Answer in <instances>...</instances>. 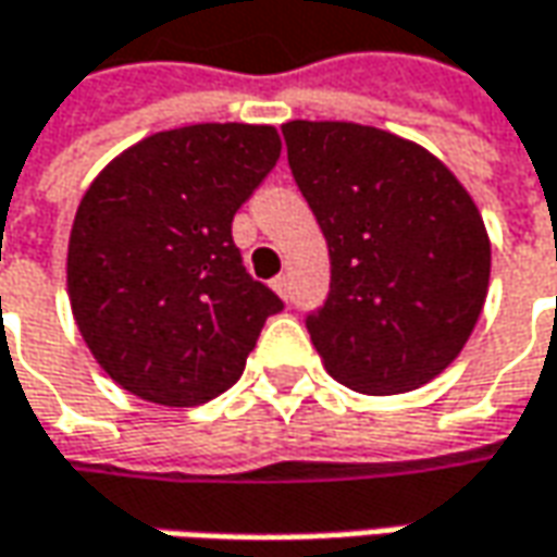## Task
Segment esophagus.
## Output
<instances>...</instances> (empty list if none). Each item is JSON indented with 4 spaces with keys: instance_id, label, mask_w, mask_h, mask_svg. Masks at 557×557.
I'll list each match as a JSON object with an SVG mask.
<instances>
[{
    "instance_id": "34e87169",
    "label": "esophagus",
    "mask_w": 557,
    "mask_h": 557,
    "mask_svg": "<svg viewBox=\"0 0 557 557\" xmlns=\"http://www.w3.org/2000/svg\"><path fill=\"white\" fill-rule=\"evenodd\" d=\"M271 286H274V293H277L280 298H289V277H286V274H280V277L271 280Z\"/></svg>"
}]
</instances>
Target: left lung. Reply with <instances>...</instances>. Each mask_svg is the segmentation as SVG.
Returning a JSON list of instances; mask_svg holds the SVG:
<instances>
[{
	"label": "left lung",
	"mask_w": 557,
	"mask_h": 557,
	"mask_svg": "<svg viewBox=\"0 0 557 557\" xmlns=\"http://www.w3.org/2000/svg\"><path fill=\"white\" fill-rule=\"evenodd\" d=\"M283 138L330 249V296L308 317L326 373L363 394L432 382L487 298L490 237L471 194L385 128L293 120Z\"/></svg>",
	"instance_id": "8db88e82"
}]
</instances>
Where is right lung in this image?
<instances>
[{
    "label": "right lung",
    "mask_w": 557,
    "mask_h": 557,
    "mask_svg": "<svg viewBox=\"0 0 557 557\" xmlns=\"http://www.w3.org/2000/svg\"><path fill=\"white\" fill-rule=\"evenodd\" d=\"M277 157L274 125H182L147 135L88 184L70 231L67 296L120 388L200 407L240 379L283 301L246 274L231 221Z\"/></svg>",
    "instance_id": "right-lung-1"
}]
</instances>
